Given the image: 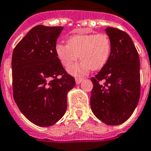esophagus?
<instances>
[{
	"instance_id": "34e87169",
	"label": "esophagus",
	"mask_w": 151,
	"mask_h": 151,
	"mask_svg": "<svg viewBox=\"0 0 151 151\" xmlns=\"http://www.w3.org/2000/svg\"><path fill=\"white\" fill-rule=\"evenodd\" d=\"M84 78H75V81H76V84L78 85V84H80L82 81H83Z\"/></svg>"
}]
</instances>
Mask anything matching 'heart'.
I'll list each match as a JSON object with an SVG mask.
<instances>
[{
    "label": "heart",
    "instance_id": "heart-1",
    "mask_svg": "<svg viewBox=\"0 0 151 151\" xmlns=\"http://www.w3.org/2000/svg\"><path fill=\"white\" fill-rule=\"evenodd\" d=\"M55 52L62 65L71 67L80 57L82 62L70 70L73 74H83L91 69L100 70L108 63L111 53V41L109 35H74L69 38L67 44L56 45Z\"/></svg>",
    "mask_w": 151,
    "mask_h": 151
}]
</instances>
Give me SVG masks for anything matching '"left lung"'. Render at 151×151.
<instances>
[{"instance_id": "8db88e82", "label": "left lung", "mask_w": 151, "mask_h": 151, "mask_svg": "<svg viewBox=\"0 0 151 151\" xmlns=\"http://www.w3.org/2000/svg\"><path fill=\"white\" fill-rule=\"evenodd\" d=\"M105 31L111 39V53L106 65L91 78L90 105L103 123L119 125L132 116L139 100V57L126 32L111 27Z\"/></svg>"}]
</instances>
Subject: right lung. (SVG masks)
I'll list each match as a JSON object with an SVG mask.
<instances>
[{
    "instance_id": "right-lung-1",
    "label": "right lung",
    "mask_w": 151,
    "mask_h": 151,
    "mask_svg": "<svg viewBox=\"0 0 151 151\" xmlns=\"http://www.w3.org/2000/svg\"><path fill=\"white\" fill-rule=\"evenodd\" d=\"M63 29L37 25L12 52L13 98L24 116L40 127L51 126L63 116L67 93L75 86L55 52Z\"/></svg>"
}]
</instances>
